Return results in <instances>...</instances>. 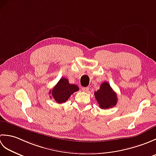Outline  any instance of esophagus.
<instances>
[{
    "instance_id": "obj_1",
    "label": "esophagus",
    "mask_w": 156,
    "mask_h": 156,
    "mask_svg": "<svg viewBox=\"0 0 156 156\" xmlns=\"http://www.w3.org/2000/svg\"><path fill=\"white\" fill-rule=\"evenodd\" d=\"M82 91H84L85 92H88L89 91V88L88 87H84L82 88Z\"/></svg>"
}]
</instances>
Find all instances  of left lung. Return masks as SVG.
<instances>
[{
  "label": "left lung",
  "mask_w": 156,
  "mask_h": 156,
  "mask_svg": "<svg viewBox=\"0 0 156 156\" xmlns=\"http://www.w3.org/2000/svg\"><path fill=\"white\" fill-rule=\"evenodd\" d=\"M94 96L99 107L102 109L113 107L117 102V94L107 82H102L100 89L94 92Z\"/></svg>",
  "instance_id": "1"
}]
</instances>
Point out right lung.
I'll use <instances>...</instances> for the list:
<instances>
[{
	"label": "right lung",
	"instance_id": "1",
	"mask_svg": "<svg viewBox=\"0 0 156 156\" xmlns=\"http://www.w3.org/2000/svg\"><path fill=\"white\" fill-rule=\"evenodd\" d=\"M79 90V88L76 84H69L68 79L62 78L56 84L52 90L49 92L52 97L58 103H63L68 101L69 97L74 92Z\"/></svg>",
	"mask_w": 156,
	"mask_h": 156
}]
</instances>
